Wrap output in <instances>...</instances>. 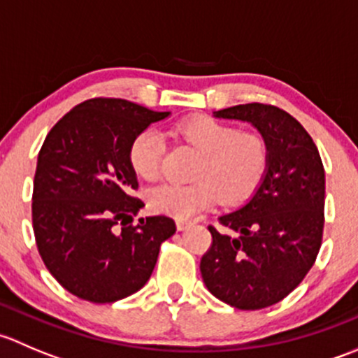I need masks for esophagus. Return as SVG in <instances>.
<instances>
[{"instance_id":"1","label":"esophagus","mask_w":358,"mask_h":358,"mask_svg":"<svg viewBox=\"0 0 358 358\" xmlns=\"http://www.w3.org/2000/svg\"><path fill=\"white\" fill-rule=\"evenodd\" d=\"M190 225H192V223L187 222V220H176V229L178 230H187Z\"/></svg>"}]
</instances>
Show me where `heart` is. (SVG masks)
Wrapping results in <instances>:
<instances>
[{
    "label": "heart",
    "mask_w": 358,
    "mask_h": 358,
    "mask_svg": "<svg viewBox=\"0 0 358 358\" xmlns=\"http://www.w3.org/2000/svg\"><path fill=\"white\" fill-rule=\"evenodd\" d=\"M178 135L201 150L196 176L199 182L162 183L149 192L152 211L187 220L211 208L222 197L225 204L237 206L258 190L266 166L268 150L262 136L239 131L209 115H197L178 126ZM166 140L156 128H145L129 143L128 159L133 173L145 182L161 175Z\"/></svg>",
    "instance_id": "heart-1"
}]
</instances>
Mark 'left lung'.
Listing matches in <instances>:
<instances>
[{
  "mask_svg": "<svg viewBox=\"0 0 358 358\" xmlns=\"http://www.w3.org/2000/svg\"><path fill=\"white\" fill-rule=\"evenodd\" d=\"M213 114L251 122L265 140L268 166L248 204L218 218L232 234L208 227L213 244L201 259L202 280L234 308H266L298 287L319 255L322 159L306 129L279 107L244 103Z\"/></svg>",
  "mask_w": 358,
  "mask_h": 358,
  "instance_id": "obj_1",
  "label": "left lung"
}]
</instances>
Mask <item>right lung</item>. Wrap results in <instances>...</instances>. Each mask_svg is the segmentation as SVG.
I'll list each match as a JSON object with an SVG mask.
<instances>
[{
  "label": "right lung",
  "instance_id": "obj_1",
  "mask_svg": "<svg viewBox=\"0 0 358 358\" xmlns=\"http://www.w3.org/2000/svg\"><path fill=\"white\" fill-rule=\"evenodd\" d=\"M122 99H92L46 135L32 190V227L46 268L62 287L92 303L142 289L159 248L176 232L168 216L133 225L143 202L128 150L135 135L168 117Z\"/></svg>",
  "mask_w": 358,
  "mask_h": 358
}]
</instances>
